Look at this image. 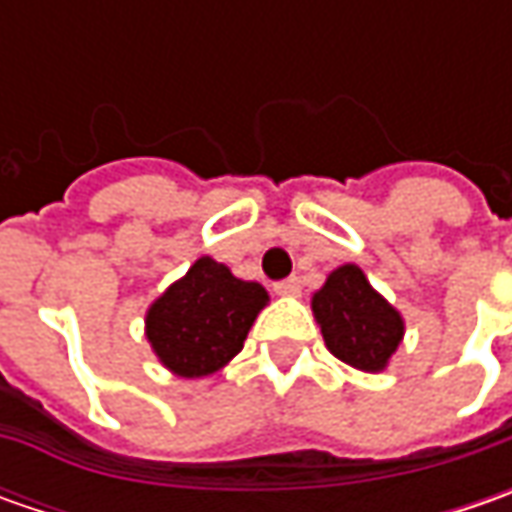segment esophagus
I'll list each match as a JSON object with an SVG mask.
<instances>
[{
  "label": "esophagus",
  "instance_id": "obj_1",
  "mask_svg": "<svg viewBox=\"0 0 512 512\" xmlns=\"http://www.w3.org/2000/svg\"><path fill=\"white\" fill-rule=\"evenodd\" d=\"M273 290H276L279 296H299V293H302V282H299L296 276H290L285 282H276Z\"/></svg>",
  "mask_w": 512,
  "mask_h": 512
}]
</instances>
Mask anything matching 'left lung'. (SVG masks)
I'll use <instances>...</instances> for the list:
<instances>
[{
    "label": "left lung",
    "instance_id": "8db88e82",
    "mask_svg": "<svg viewBox=\"0 0 512 512\" xmlns=\"http://www.w3.org/2000/svg\"><path fill=\"white\" fill-rule=\"evenodd\" d=\"M327 350L344 364L382 373L404 339V319L396 307L367 282L359 265L330 270L325 285L310 299Z\"/></svg>",
    "mask_w": 512,
    "mask_h": 512
}]
</instances>
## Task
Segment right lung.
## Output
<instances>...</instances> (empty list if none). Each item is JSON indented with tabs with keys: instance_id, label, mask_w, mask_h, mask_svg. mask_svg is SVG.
Listing matches in <instances>:
<instances>
[{
	"instance_id": "right-lung-1",
	"label": "right lung",
	"mask_w": 512,
	"mask_h": 512,
	"mask_svg": "<svg viewBox=\"0 0 512 512\" xmlns=\"http://www.w3.org/2000/svg\"><path fill=\"white\" fill-rule=\"evenodd\" d=\"M270 302L259 282L199 256L182 279L156 296L145 313V336L162 367L179 379H205L222 370Z\"/></svg>"
}]
</instances>
